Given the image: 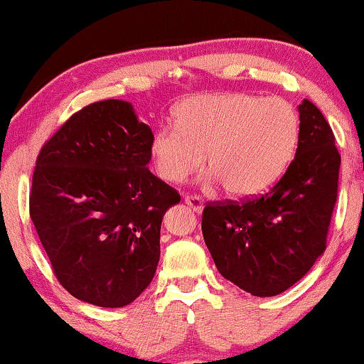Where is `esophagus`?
<instances>
[{
	"label": "esophagus",
	"instance_id": "obj_1",
	"mask_svg": "<svg viewBox=\"0 0 364 364\" xmlns=\"http://www.w3.org/2000/svg\"><path fill=\"white\" fill-rule=\"evenodd\" d=\"M185 202H186V205L191 208V210L196 212V214H198V212H202V208H203L202 196H198V195H185Z\"/></svg>",
	"mask_w": 364,
	"mask_h": 364
}]
</instances>
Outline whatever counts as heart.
Segmentation results:
<instances>
[{
    "instance_id": "heart-1",
    "label": "heart",
    "mask_w": 364,
    "mask_h": 364,
    "mask_svg": "<svg viewBox=\"0 0 364 364\" xmlns=\"http://www.w3.org/2000/svg\"><path fill=\"white\" fill-rule=\"evenodd\" d=\"M174 127L154 135L150 156L157 176L181 183L203 162L228 193L250 196L269 188L289 164L299 119L281 97L203 94L179 102Z\"/></svg>"
}]
</instances>
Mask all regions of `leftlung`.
Here are the masks:
<instances>
[{"label": "left lung", "instance_id": "obj_1", "mask_svg": "<svg viewBox=\"0 0 364 364\" xmlns=\"http://www.w3.org/2000/svg\"><path fill=\"white\" fill-rule=\"evenodd\" d=\"M296 156L265 193L208 202L202 232L220 275L253 296L289 289L325 252L341 156L318 107L299 104Z\"/></svg>", "mask_w": 364, "mask_h": 364}]
</instances>
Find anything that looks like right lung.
<instances>
[{
  "mask_svg": "<svg viewBox=\"0 0 364 364\" xmlns=\"http://www.w3.org/2000/svg\"><path fill=\"white\" fill-rule=\"evenodd\" d=\"M152 139L132 104L106 99L70 116L37 156L31 219L77 299L127 306L154 279L162 217L181 196L149 171Z\"/></svg>",
  "mask_w": 364,
  "mask_h": 364,
  "instance_id": "1",
  "label": "right lung"
}]
</instances>
